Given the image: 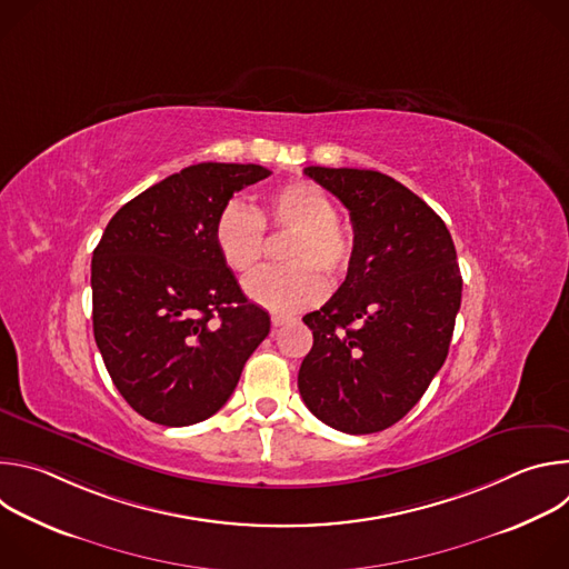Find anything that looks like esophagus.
<instances>
[{"mask_svg": "<svg viewBox=\"0 0 569 569\" xmlns=\"http://www.w3.org/2000/svg\"><path fill=\"white\" fill-rule=\"evenodd\" d=\"M290 321H295L292 315H281V312L272 315V327H283V323H290Z\"/></svg>", "mask_w": 569, "mask_h": 569, "instance_id": "34e87169", "label": "esophagus"}]
</instances>
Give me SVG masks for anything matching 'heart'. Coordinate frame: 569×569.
Returning <instances> with one entry per match:
<instances>
[{"mask_svg":"<svg viewBox=\"0 0 569 569\" xmlns=\"http://www.w3.org/2000/svg\"><path fill=\"white\" fill-rule=\"evenodd\" d=\"M266 229L290 231L281 248L286 266L266 270L246 283L252 301L272 312H297L327 292V274L340 281L353 266L358 238L338 216L336 200L319 184L297 178L263 196L257 211L229 200L213 222V242L222 263L238 277H250L263 261Z\"/></svg>","mask_w":569,"mask_h":569,"instance_id":"b5f03b06","label":"heart"}]
</instances>
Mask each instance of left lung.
<instances>
[{
  "mask_svg": "<svg viewBox=\"0 0 569 569\" xmlns=\"http://www.w3.org/2000/svg\"><path fill=\"white\" fill-rule=\"evenodd\" d=\"M347 209L358 248L338 292L303 323L299 369L308 410L347 435L380 432L421 400L448 356L461 272L446 222L378 171L308 167Z\"/></svg>",
  "mask_w": 569,
  "mask_h": 569,
  "instance_id": "left-lung-1",
  "label": "left lung"
}]
</instances>
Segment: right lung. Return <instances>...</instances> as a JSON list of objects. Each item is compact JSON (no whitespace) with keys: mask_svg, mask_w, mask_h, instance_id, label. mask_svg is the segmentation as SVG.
Segmentation results:
<instances>
[{"mask_svg":"<svg viewBox=\"0 0 569 569\" xmlns=\"http://www.w3.org/2000/svg\"><path fill=\"white\" fill-rule=\"evenodd\" d=\"M268 176L259 164L187 167L126 202L99 240L94 340L119 393L152 423L216 415L270 333L213 242L220 209Z\"/></svg>","mask_w":569,"mask_h":569,"instance_id":"add662e5","label":"right lung"}]
</instances>
